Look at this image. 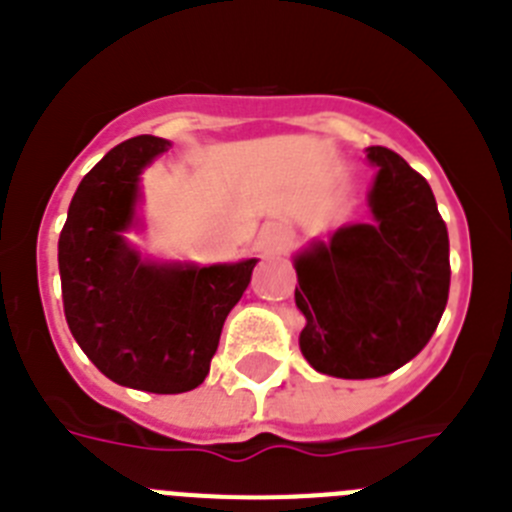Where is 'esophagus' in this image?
<instances>
[{
    "mask_svg": "<svg viewBox=\"0 0 512 512\" xmlns=\"http://www.w3.org/2000/svg\"><path fill=\"white\" fill-rule=\"evenodd\" d=\"M289 243V230L279 223H266L256 238V248L264 256H279Z\"/></svg>",
    "mask_w": 512,
    "mask_h": 512,
    "instance_id": "obj_1",
    "label": "esophagus"
}]
</instances>
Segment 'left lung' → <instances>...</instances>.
Returning <instances> with one entry per match:
<instances>
[{"label":"left lung","instance_id":"obj_1","mask_svg":"<svg viewBox=\"0 0 512 512\" xmlns=\"http://www.w3.org/2000/svg\"><path fill=\"white\" fill-rule=\"evenodd\" d=\"M377 169L369 223L341 225L292 256L300 351L320 374L374 379L408 364L431 341L449 300V233L436 197L405 158L366 148Z\"/></svg>","mask_w":512,"mask_h":512}]
</instances>
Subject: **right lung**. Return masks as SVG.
<instances>
[{
  "mask_svg": "<svg viewBox=\"0 0 512 512\" xmlns=\"http://www.w3.org/2000/svg\"><path fill=\"white\" fill-rule=\"evenodd\" d=\"M169 148L156 135L112 148L81 179L58 238L71 336L104 377L153 395L205 382L225 318L259 264L156 259L130 241L146 230L140 174Z\"/></svg>",
  "mask_w": 512,
  "mask_h": 512,
  "instance_id": "1",
  "label": "right lung"
}]
</instances>
